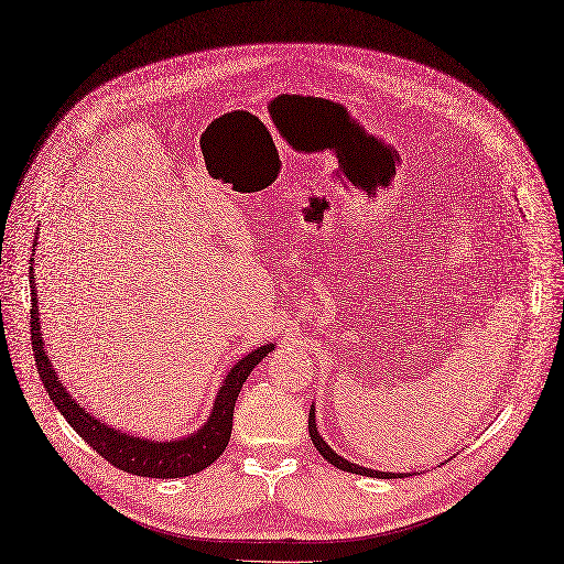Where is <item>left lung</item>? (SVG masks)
Wrapping results in <instances>:
<instances>
[{"label": "left lung", "mask_w": 564, "mask_h": 564, "mask_svg": "<svg viewBox=\"0 0 564 564\" xmlns=\"http://www.w3.org/2000/svg\"><path fill=\"white\" fill-rule=\"evenodd\" d=\"M307 432H310V438H313L315 448L319 451V455L328 462L334 464L336 469H343V471H349V474H359V476H371V478H403V474H390V471H376V469H366V467H359V464H352L347 462L345 457H340L332 445H328L319 432H317V422H315V405L310 408V415H307Z\"/></svg>", "instance_id": "8db88e82"}]
</instances>
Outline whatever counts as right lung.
<instances>
[{"instance_id":"obj_1","label":"right lung","mask_w":564,"mask_h":564,"mask_svg":"<svg viewBox=\"0 0 564 564\" xmlns=\"http://www.w3.org/2000/svg\"><path fill=\"white\" fill-rule=\"evenodd\" d=\"M30 284H32L30 332H32V352L39 368V378H42L46 392L57 411H61V415L74 426V432L79 434L97 455H102L109 464H113L116 469L128 471L132 476L182 478V476H193L207 469L209 464L226 451V445L230 441L232 411H236L238 394L242 390L245 380L249 378L251 368H254L263 357H268L270 349H275L273 343L251 349L249 355H245L236 366L230 368L228 376L224 378V384L219 387L207 422L196 434L177 438V441H149L134 434H123L121 430H113V426L95 420L86 408H82L69 397L65 384L53 371L51 359L44 349L32 268H30Z\"/></svg>"}]
</instances>
